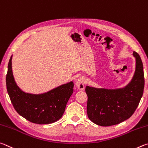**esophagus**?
Masks as SVG:
<instances>
[{"label":"esophagus","mask_w":148,"mask_h":148,"mask_svg":"<svg viewBox=\"0 0 148 148\" xmlns=\"http://www.w3.org/2000/svg\"><path fill=\"white\" fill-rule=\"evenodd\" d=\"M84 80L83 77H79L76 79L75 85L79 90H84Z\"/></svg>","instance_id":"34e87169"}]
</instances>
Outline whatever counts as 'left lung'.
Wrapping results in <instances>:
<instances>
[{
  "instance_id": "1",
  "label": "left lung",
  "mask_w": 148,
  "mask_h": 148,
  "mask_svg": "<svg viewBox=\"0 0 148 148\" xmlns=\"http://www.w3.org/2000/svg\"><path fill=\"white\" fill-rule=\"evenodd\" d=\"M130 83L123 88L108 90L86 86L87 114L90 120L101 126H111L127 120L133 114L142 97L144 88L143 64L139 54Z\"/></svg>"
}]
</instances>
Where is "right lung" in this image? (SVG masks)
<instances>
[{
    "label": "right lung",
    "instance_id": "obj_1",
    "mask_svg": "<svg viewBox=\"0 0 148 148\" xmlns=\"http://www.w3.org/2000/svg\"><path fill=\"white\" fill-rule=\"evenodd\" d=\"M12 58L10 59L6 77L7 91L15 110L30 122L49 124L62 118L67 101L73 92V82L61 85L42 94L23 92L13 76Z\"/></svg>",
    "mask_w": 148,
    "mask_h": 148
}]
</instances>
